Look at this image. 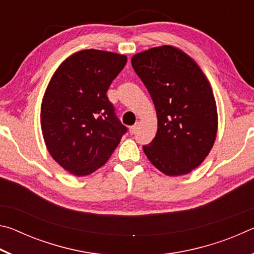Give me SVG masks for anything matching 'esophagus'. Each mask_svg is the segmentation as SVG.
<instances>
[{
    "label": "esophagus",
    "mask_w": 254,
    "mask_h": 254,
    "mask_svg": "<svg viewBox=\"0 0 254 254\" xmlns=\"http://www.w3.org/2000/svg\"><path fill=\"white\" fill-rule=\"evenodd\" d=\"M136 128H137V124H135V126L130 127V128H128V131H130V134L131 135H133L136 132Z\"/></svg>",
    "instance_id": "esophagus-1"
}]
</instances>
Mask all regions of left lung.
<instances>
[{
	"instance_id": "8db88e82",
	"label": "left lung",
	"mask_w": 254,
	"mask_h": 254,
	"mask_svg": "<svg viewBox=\"0 0 254 254\" xmlns=\"http://www.w3.org/2000/svg\"><path fill=\"white\" fill-rule=\"evenodd\" d=\"M132 67L149 91L158 131L143 151L161 173H190L207 157L217 132L212 88L195 60L171 46L133 56Z\"/></svg>"
}]
</instances>
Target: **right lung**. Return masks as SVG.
<instances>
[{"instance_id": "obj_1", "label": "right lung", "mask_w": 254, "mask_h": 254, "mask_svg": "<svg viewBox=\"0 0 254 254\" xmlns=\"http://www.w3.org/2000/svg\"><path fill=\"white\" fill-rule=\"evenodd\" d=\"M127 57L81 50L68 57L51 78L41 104V128L48 151L63 168L86 176L102 167L126 134L107 97Z\"/></svg>"}]
</instances>
